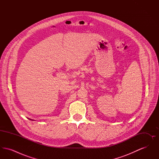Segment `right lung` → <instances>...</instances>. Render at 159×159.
Wrapping results in <instances>:
<instances>
[{"instance_id":"1","label":"right lung","mask_w":159,"mask_h":159,"mask_svg":"<svg viewBox=\"0 0 159 159\" xmlns=\"http://www.w3.org/2000/svg\"><path fill=\"white\" fill-rule=\"evenodd\" d=\"M28 119H30V120H33V119H29V118H28Z\"/></svg>"}]
</instances>
